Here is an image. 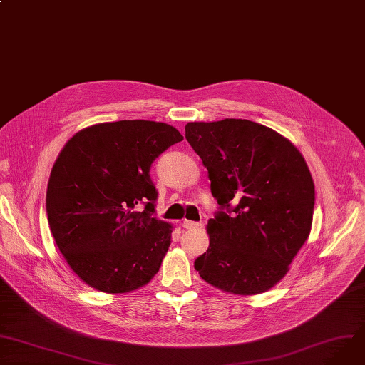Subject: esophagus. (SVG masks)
Here are the masks:
<instances>
[{"label":"esophagus","mask_w":365,"mask_h":365,"mask_svg":"<svg viewBox=\"0 0 365 365\" xmlns=\"http://www.w3.org/2000/svg\"><path fill=\"white\" fill-rule=\"evenodd\" d=\"M182 227H184L185 230H195V228H200L202 223H200V222H194V220H187V219H184V220H182Z\"/></svg>","instance_id":"1"}]
</instances>
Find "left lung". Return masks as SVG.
<instances>
[{"label":"left lung","mask_w":365,"mask_h":365,"mask_svg":"<svg viewBox=\"0 0 365 365\" xmlns=\"http://www.w3.org/2000/svg\"><path fill=\"white\" fill-rule=\"evenodd\" d=\"M185 138L207 170L220 207L207 222L209 248L194 269L234 295L273 288L310 235L314 182L301 152L248 120L188 123Z\"/></svg>","instance_id":"8db88e82"}]
</instances>
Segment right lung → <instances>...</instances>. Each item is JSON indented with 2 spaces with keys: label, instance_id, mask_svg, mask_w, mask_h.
Returning a JSON list of instances; mask_svg holds the SVG:
<instances>
[{
  "label": "right lung",
  "instance_id": "1",
  "mask_svg": "<svg viewBox=\"0 0 365 365\" xmlns=\"http://www.w3.org/2000/svg\"><path fill=\"white\" fill-rule=\"evenodd\" d=\"M182 138L170 124L124 120L80 130L60 152L46 190L49 230L91 288L127 294L159 272L174 227L152 216L158 191L149 170Z\"/></svg>",
  "mask_w": 365,
  "mask_h": 365
}]
</instances>
